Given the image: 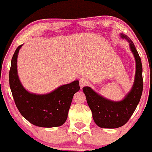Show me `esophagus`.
Returning a JSON list of instances; mask_svg holds the SVG:
<instances>
[{"instance_id":"esophagus-1","label":"esophagus","mask_w":152,"mask_h":152,"mask_svg":"<svg viewBox=\"0 0 152 152\" xmlns=\"http://www.w3.org/2000/svg\"><path fill=\"white\" fill-rule=\"evenodd\" d=\"M88 84H89V80H88L87 78L82 77L80 80V85L81 87H85V86H87Z\"/></svg>"}]
</instances>
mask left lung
Masks as SVG:
<instances>
[{"label": "left lung", "mask_w": 152, "mask_h": 152, "mask_svg": "<svg viewBox=\"0 0 152 152\" xmlns=\"http://www.w3.org/2000/svg\"><path fill=\"white\" fill-rule=\"evenodd\" d=\"M121 37L126 39L130 43L131 50L134 54L136 61L135 79L130 92L123 101L115 102L97 94L90 87L82 88L87 104L92 112L94 121L100 128H117L124 125L135 110L143 90L141 58L133 42L126 35L122 34Z\"/></svg>", "instance_id": "8db88e82"}]
</instances>
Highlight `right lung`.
I'll use <instances>...</instances> for the list:
<instances>
[{
    "label": "right lung",
    "instance_id": "1",
    "mask_svg": "<svg viewBox=\"0 0 152 152\" xmlns=\"http://www.w3.org/2000/svg\"><path fill=\"white\" fill-rule=\"evenodd\" d=\"M21 46L15 51L9 72V83L17 108L24 118L36 126H61L67 120L73 96L80 90L79 82L76 80L61 86L48 94L28 92L20 83L17 71V58Z\"/></svg>",
    "mask_w": 152,
    "mask_h": 152
}]
</instances>
